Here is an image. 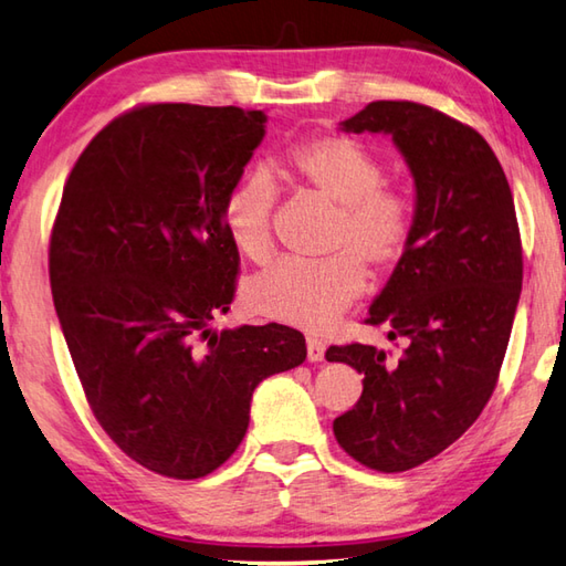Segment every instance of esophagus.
Here are the masks:
<instances>
[{
    "mask_svg": "<svg viewBox=\"0 0 566 566\" xmlns=\"http://www.w3.org/2000/svg\"><path fill=\"white\" fill-rule=\"evenodd\" d=\"M325 357V343L317 337H307V359L311 361H323Z\"/></svg>",
    "mask_w": 566,
    "mask_h": 566,
    "instance_id": "esophagus-1",
    "label": "esophagus"
}]
</instances>
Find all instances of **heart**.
<instances>
[{
  "label": "heart",
  "instance_id": "obj_1",
  "mask_svg": "<svg viewBox=\"0 0 566 566\" xmlns=\"http://www.w3.org/2000/svg\"><path fill=\"white\" fill-rule=\"evenodd\" d=\"M281 175L337 205L329 229V259L319 263L279 261L255 273L243 287L253 313L279 323L323 333L367 291L371 273L387 275L413 243L416 207L397 185L381 182V159L349 135H311L287 147ZM275 191L265 175L233 185L221 205L229 239L247 259L263 263L273 253Z\"/></svg>",
  "mask_w": 566,
  "mask_h": 566
}]
</instances>
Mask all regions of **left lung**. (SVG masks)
Listing matches in <instances>:
<instances>
[{
	"instance_id": "left-lung-1",
	"label": "left lung",
	"mask_w": 566,
	"mask_h": 566,
	"mask_svg": "<svg viewBox=\"0 0 566 566\" xmlns=\"http://www.w3.org/2000/svg\"><path fill=\"white\" fill-rule=\"evenodd\" d=\"M389 133L416 182V231L371 303L401 352L333 345L327 361L365 375L335 439L357 463L401 473L449 449L495 391L522 287V241L507 177L483 135L431 105L375 101L343 123Z\"/></svg>"
}]
</instances>
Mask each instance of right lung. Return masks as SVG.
I'll list each match as a JSON object with an SVG mask.
<instances>
[{
  "label": "right lung",
  "mask_w": 566,
  "mask_h": 566,
  "mask_svg": "<svg viewBox=\"0 0 566 566\" xmlns=\"http://www.w3.org/2000/svg\"><path fill=\"white\" fill-rule=\"evenodd\" d=\"M263 123L237 105H135L81 153L53 219L49 281L85 401L117 449L175 481L229 461L253 389L307 355L279 323L211 327L241 271L221 205Z\"/></svg>",
  "instance_id": "obj_1"
}]
</instances>
